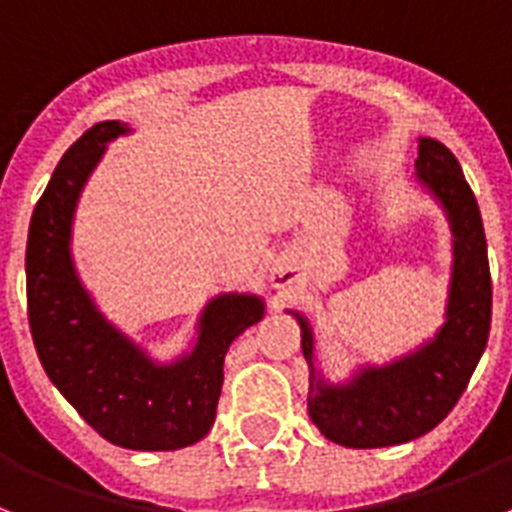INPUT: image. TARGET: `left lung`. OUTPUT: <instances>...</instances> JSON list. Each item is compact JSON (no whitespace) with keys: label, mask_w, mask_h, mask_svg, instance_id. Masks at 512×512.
I'll use <instances>...</instances> for the list:
<instances>
[{"label":"left lung","mask_w":512,"mask_h":512,"mask_svg":"<svg viewBox=\"0 0 512 512\" xmlns=\"http://www.w3.org/2000/svg\"><path fill=\"white\" fill-rule=\"evenodd\" d=\"M416 176L440 200L453 229V281L440 333L398 362L362 369L346 385H328L315 369L312 330L296 315L309 364V419L346 448H388L427 435L453 411L487 349L492 276L474 192L458 158L432 137L419 140Z\"/></svg>","instance_id":"obj_1"}]
</instances>
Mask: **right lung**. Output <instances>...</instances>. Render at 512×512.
I'll return each instance as SVG.
<instances>
[{"instance_id": "1", "label": "right lung", "mask_w": 512, "mask_h": 512, "mask_svg": "<svg viewBox=\"0 0 512 512\" xmlns=\"http://www.w3.org/2000/svg\"><path fill=\"white\" fill-rule=\"evenodd\" d=\"M130 132L98 122L64 153L30 218L25 249L28 322L38 359L98 435L119 448L176 450L203 440L216 422L223 356L239 333L263 320V299L216 296L200 317L192 354L153 364L101 315L77 281L70 257L72 216L106 143Z\"/></svg>"}]
</instances>
